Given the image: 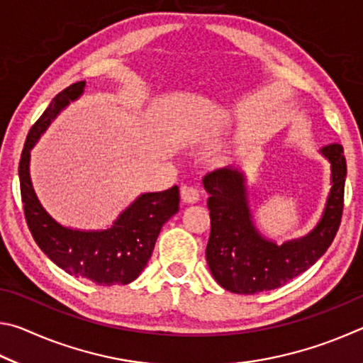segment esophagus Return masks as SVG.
<instances>
[{"label":"esophagus","instance_id":"34e87169","mask_svg":"<svg viewBox=\"0 0 363 363\" xmlns=\"http://www.w3.org/2000/svg\"><path fill=\"white\" fill-rule=\"evenodd\" d=\"M181 196L186 203H196L200 200V190L194 186H182Z\"/></svg>","mask_w":363,"mask_h":363}]
</instances>
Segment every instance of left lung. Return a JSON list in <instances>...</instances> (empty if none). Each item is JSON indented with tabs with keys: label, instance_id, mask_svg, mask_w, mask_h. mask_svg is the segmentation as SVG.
I'll use <instances>...</instances> for the list:
<instances>
[{
	"label": "left lung",
	"instance_id": "1",
	"mask_svg": "<svg viewBox=\"0 0 363 363\" xmlns=\"http://www.w3.org/2000/svg\"><path fill=\"white\" fill-rule=\"evenodd\" d=\"M331 163V192L320 223L309 235L281 247L259 235L251 223L243 176L220 168L203 177L211 218L206 261L218 284L232 293L274 290L309 269L333 242L344 208L346 158L340 144L322 150Z\"/></svg>",
	"mask_w": 363,
	"mask_h": 363
}]
</instances>
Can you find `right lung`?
<instances>
[{
    "mask_svg": "<svg viewBox=\"0 0 363 363\" xmlns=\"http://www.w3.org/2000/svg\"><path fill=\"white\" fill-rule=\"evenodd\" d=\"M83 88L84 82H78L60 91L30 128L19 162L23 214L36 245L67 274L104 286L126 285L143 272L163 224L179 210V187L140 195L107 230H72L49 216L30 181V149L60 110L83 93Z\"/></svg>",
    "mask_w": 363,
    "mask_h": 363,
    "instance_id": "right-lung-1",
    "label": "right lung"
}]
</instances>
